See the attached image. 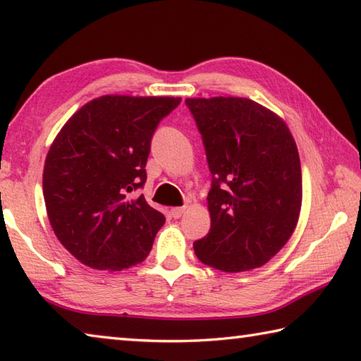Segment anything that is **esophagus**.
Wrapping results in <instances>:
<instances>
[{
  "mask_svg": "<svg viewBox=\"0 0 361 361\" xmlns=\"http://www.w3.org/2000/svg\"><path fill=\"white\" fill-rule=\"evenodd\" d=\"M185 207H176V209H172V212H170V215H172L173 218H180L183 213H185Z\"/></svg>",
  "mask_w": 361,
  "mask_h": 361,
  "instance_id": "1",
  "label": "esophagus"
}]
</instances>
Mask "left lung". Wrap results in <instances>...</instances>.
I'll list each match as a JSON object with an SVG mask.
<instances>
[{"instance_id":"obj_1","label":"left lung","mask_w":361,"mask_h":361,"mask_svg":"<svg viewBox=\"0 0 361 361\" xmlns=\"http://www.w3.org/2000/svg\"><path fill=\"white\" fill-rule=\"evenodd\" d=\"M213 175L212 228L194 242L200 262L243 272L274 258L295 231L302 204L301 162L288 126L242 97L186 99Z\"/></svg>"}]
</instances>
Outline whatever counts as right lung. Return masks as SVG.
Returning a JSON list of instances; mask_svg holds the SVG:
<instances>
[{"label":"right lung","mask_w":361,"mask_h":361,"mask_svg":"<svg viewBox=\"0 0 361 361\" xmlns=\"http://www.w3.org/2000/svg\"><path fill=\"white\" fill-rule=\"evenodd\" d=\"M180 97L102 95L65 122L42 173L47 218L82 264L122 271L146 259L166 216L132 197L146 181L151 138Z\"/></svg>","instance_id":"add662e5"}]
</instances>
